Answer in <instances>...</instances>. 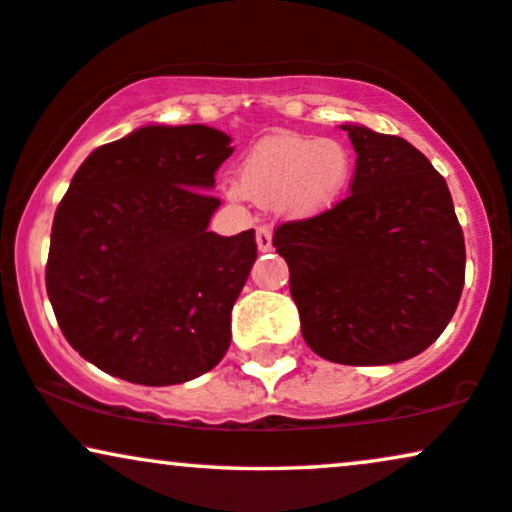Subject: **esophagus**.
Returning <instances> with one entry per match:
<instances>
[{"instance_id":"1","label":"esophagus","mask_w":512,"mask_h":512,"mask_svg":"<svg viewBox=\"0 0 512 512\" xmlns=\"http://www.w3.org/2000/svg\"><path fill=\"white\" fill-rule=\"evenodd\" d=\"M271 241H274V231H271L269 226H260V229H257V248L262 252H269Z\"/></svg>"}]
</instances>
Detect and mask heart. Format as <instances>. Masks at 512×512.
<instances>
[{"instance_id": "obj_1", "label": "heart", "mask_w": 512, "mask_h": 512, "mask_svg": "<svg viewBox=\"0 0 512 512\" xmlns=\"http://www.w3.org/2000/svg\"><path fill=\"white\" fill-rule=\"evenodd\" d=\"M349 177L352 153L342 141L283 132L260 139L243 155L229 196L307 219L333 208Z\"/></svg>"}]
</instances>
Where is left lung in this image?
I'll return each instance as SVG.
<instances>
[{"instance_id": "obj_1", "label": "left lung", "mask_w": 512, "mask_h": 512, "mask_svg": "<svg viewBox=\"0 0 512 512\" xmlns=\"http://www.w3.org/2000/svg\"><path fill=\"white\" fill-rule=\"evenodd\" d=\"M357 151L352 193L276 229L302 338L345 366H385L428 349L454 316L465 241L449 186L418 148L340 125Z\"/></svg>"}]
</instances>
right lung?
Here are the masks:
<instances>
[{"label":"right lung","instance_id":"right-lung-1","mask_svg":"<svg viewBox=\"0 0 512 512\" xmlns=\"http://www.w3.org/2000/svg\"><path fill=\"white\" fill-rule=\"evenodd\" d=\"M234 153L205 125H146L99 146L51 226L47 295L82 359L127 383L179 385L215 368L257 260L255 229L217 236L215 172Z\"/></svg>","mask_w":512,"mask_h":512}]
</instances>
